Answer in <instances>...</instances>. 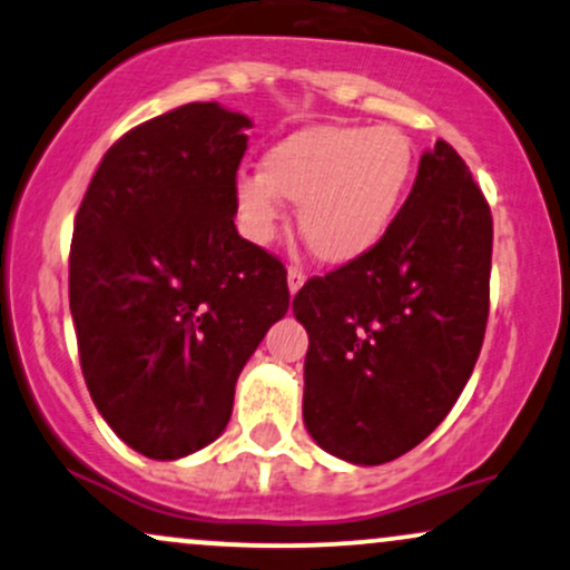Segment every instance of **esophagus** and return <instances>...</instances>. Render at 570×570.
Here are the masks:
<instances>
[{
	"instance_id": "obj_1",
	"label": "esophagus",
	"mask_w": 570,
	"mask_h": 570,
	"mask_svg": "<svg viewBox=\"0 0 570 570\" xmlns=\"http://www.w3.org/2000/svg\"><path fill=\"white\" fill-rule=\"evenodd\" d=\"M286 281H289V294L294 297V294L303 289L305 271H303V267H289V273H286Z\"/></svg>"
}]
</instances>
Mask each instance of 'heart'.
<instances>
[{
    "label": "heart",
    "mask_w": 570,
    "mask_h": 570,
    "mask_svg": "<svg viewBox=\"0 0 570 570\" xmlns=\"http://www.w3.org/2000/svg\"><path fill=\"white\" fill-rule=\"evenodd\" d=\"M415 176V147L394 126H307L271 147L263 174L235 179V208L254 244H271L284 203H297L299 235L322 263L348 265L394 225Z\"/></svg>",
    "instance_id": "heart-1"
}]
</instances>
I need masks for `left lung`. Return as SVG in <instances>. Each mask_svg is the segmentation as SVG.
Listing matches in <instances>:
<instances>
[{"instance_id":"left-lung-1","label":"left lung","mask_w":570,"mask_h":570,"mask_svg":"<svg viewBox=\"0 0 570 570\" xmlns=\"http://www.w3.org/2000/svg\"><path fill=\"white\" fill-rule=\"evenodd\" d=\"M490 254L488 200L440 139L381 244L292 303L307 332L303 421L318 448L377 466L440 426L485 337Z\"/></svg>"}]
</instances>
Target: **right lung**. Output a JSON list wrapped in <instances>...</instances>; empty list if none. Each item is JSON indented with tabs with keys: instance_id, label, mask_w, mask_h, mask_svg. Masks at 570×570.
I'll use <instances>...</instances> for the list:
<instances>
[{
	"instance_id": "add662e5",
	"label": "right lung",
	"mask_w": 570,
	"mask_h": 570,
	"mask_svg": "<svg viewBox=\"0 0 570 570\" xmlns=\"http://www.w3.org/2000/svg\"><path fill=\"white\" fill-rule=\"evenodd\" d=\"M246 128L217 101L141 122L104 155L75 219L85 383L115 434L155 461L217 440L240 370L289 311L284 265L233 222Z\"/></svg>"
}]
</instances>
